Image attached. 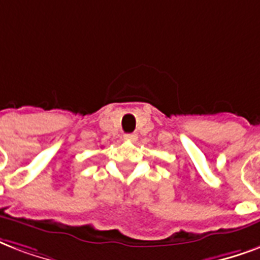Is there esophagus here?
I'll return each mask as SVG.
<instances>
[{"label": "esophagus", "mask_w": 260, "mask_h": 260, "mask_svg": "<svg viewBox=\"0 0 260 260\" xmlns=\"http://www.w3.org/2000/svg\"><path fill=\"white\" fill-rule=\"evenodd\" d=\"M124 139H125V140H129V142H135V140L138 139V135H136V134H126V135H124Z\"/></svg>", "instance_id": "1"}]
</instances>
